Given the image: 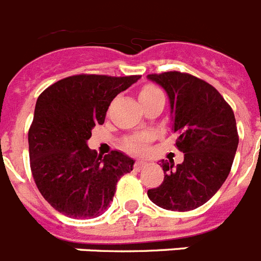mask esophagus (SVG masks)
Segmentation results:
<instances>
[{"instance_id":"obj_1","label":"esophagus","mask_w":261,"mask_h":261,"mask_svg":"<svg viewBox=\"0 0 261 261\" xmlns=\"http://www.w3.org/2000/svg\"><path fill=\"white\" fill-rule=\"evenodd\" d=\"M146 166V162H145L144 159H137L135 163V168L136 170H141L142 167H145Z\"/></svg>"}]
</instances>
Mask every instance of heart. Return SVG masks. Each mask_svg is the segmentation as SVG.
<instances>
[{
	"label": "heart",
	"instance_id": "b5f03b06",
	"mask_svg": "<svg viewBox=\"0 0 261 261\" xmlns=\"http://www.w3.org/2000/svg\"><path fill=\"white\" fill-rule=\"evenodd\" d=\"M162 91L159 89L154 86H145L144 89L140 91V100L145 98H149V96L156 95V94H161ZM150 140V135L149 133H140L137 136H133L130 138H126L125 142H124V146L130 151H142L145 150V147H146L147 141Z\"/></svg>",
	"mask_w": 261,
	"mask_h": 261
}]
</instances>
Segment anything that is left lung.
<instances>
[{"mask_svg":"<svg viewBox=\"0 0 261 261\" xmlns=\"http://www.w3.org/2000/svg\"><path fill=\"white\" fill-rule=\"evenodd\" d=\"M167 93L172 132L184 161H162L165 179L147 191L167 211L188 212L211 200L229 176L239 137L231 107L208 82L180 71L149 74Z\"/></svg>","mask_w":261,"mask_h":261,"instance_id":"8db88e82","label":"left lung"}]
</instances>
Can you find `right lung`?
I'll list each match as a JSON object with an SVG mask.
<instances>
[{
    "mask_svg": "<svg viewBox=\"0 0 261 261\" xmlns=\"http://www.w3.org/2000/svg\"><path fill=\"white\" fill-rule=\"evenodd\" d=\"M141 75L80 74L50 85L36 100L29 130L30 166L38 190L52 208L70 218L105 213L135 161L112 150L102 158L87 140L119 93Z\"/></svg>",
    "mask_w": 261,
    "mask_h": 261,
    "instance_id": "obj_1",
    "label": "right lung"
}]
</instances>
